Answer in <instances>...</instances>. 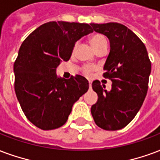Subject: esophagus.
I'll return each mask as SVG.
<instances>
[{
    "label": "esophagus",
    "mask_w": 160,
    "mask_h": 160,
    "mask_svg": "<svg viewBox=\"0 0 160 160\" xmlns=\"http://www.w3.org/2000/svg\"><path fill=\"white\" fill-rule=\"evenodd\" d=\"M89 86L90 87H92V82H91V81H89Z\"/></svg>",
    "instance_id": "34e87169"
}]
</instances>
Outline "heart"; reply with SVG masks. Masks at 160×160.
Wrapping results in <instances>:
<instances>
[{
	"label": "heart",
	"instance_id": "obj_1",
	"mask_svg": "<svg viewBox=\"0 0 160 160\" xmlns=\"http://www.w3.org/2000/svg\"><path fill=\"white\" fill-rule=\"evenodd\" d=\"M90 42L92 44V47L95 49V51L98 50L99 48H101L104 46H107L108 44L107 39L102 34H94V35H92L90 38ZM75 47H76V45L74 47V50L75 49ZM94 69H95V67L92 66V65H85L83 68H82L83 73L86 75H90Z\"/></svg>",
	"mask_w": 160,
	"mask_h": 160
}]
</instances>
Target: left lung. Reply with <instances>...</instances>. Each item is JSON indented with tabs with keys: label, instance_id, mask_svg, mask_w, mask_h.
I'll use <instances>...</instances> for the list:
<instances>
[{
	"label": "left lung",
	"instance_id": "8db88e82",
	"mask_svg": "<svg viewBox=\"0 0 160 160\" xmlns=\"http://www.w3.org/2000/svg\"><path fill=\"white\" fill-rule=\"evenodd\" d=\"M93 30L106 35L110 52L103 76L112 80V89L105 90L99 80L92 82L98 96L91 108L96 125L106 131H117L128 125L146 98L151 62L146 47L126 26L118 23H91Z\"/></svg>",
	"mask_w": 160,
	"mask_h": 160
}]
</instances>
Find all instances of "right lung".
<instances>
[{"mask_svg": "<svg viewBox=\"0 0 160 160\" xmlns=\"http://www.w3.org/2000/svg\"><path fill=\"white\" fill-rule=\"evenodd\" d=\"M87 23L63 21L44 23L26 38L14 62V88L27 119L45 131L61 127L72 107L89 89L86 78L66 80L56 68L70 58L77 41L92 33Z\"/></svg>", "mask_w": 160, "mask_h": 160, "instance_id": "obj_1", "label": "right lung"}]
</instances>
